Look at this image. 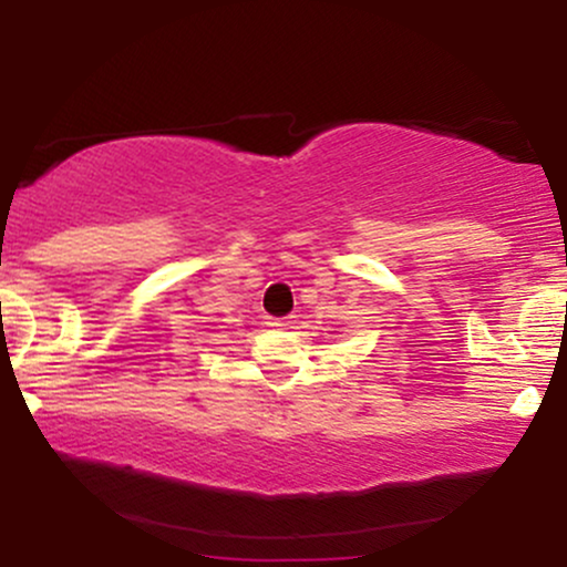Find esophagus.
Wrapping results in <instances>:
<instances>
[{"label":"esophagus","mask_w":567,"mask_h":567,"mask_svg":"<svg viewBox=\"0 0 567 567\" xmlns=\"http://www.w3.org/2000/svg\"><path fill=\"white\" fill-rule=\"evenodd\" d=\"M291 322L293 317H281V320H274L270 324H274V328H291Z\"/></svg>","instance_id":"obj_1"}]
</instances>
